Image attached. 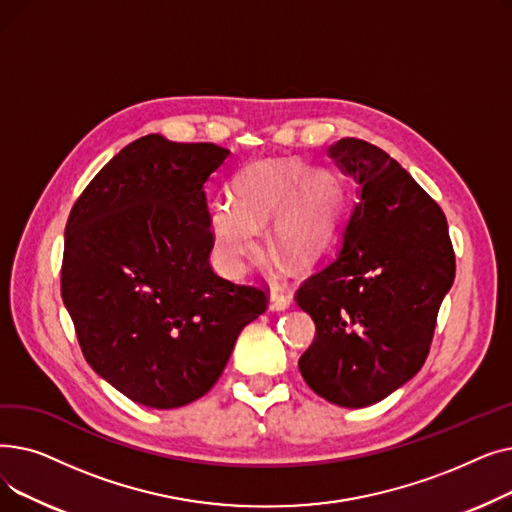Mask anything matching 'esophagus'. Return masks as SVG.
Wrapping results in <instances>:
<instances>
[{
    "label": "esophagus",
    "instance_id": "obj_1",
    "mask_svg": "<svg viewBox=\"0 0 512 512\" xmlns=\"http://www.w3.org/2000/svg\"><path fill=\"white\" fill-rule=\"evenodd\" d=\"M290 303H292L290 294H286V292H284L282 288H278V286L272 288V292H270V309H272V311H284V309L290 307Z\"/></svg>",
    "mask_w": 512,
    "mask_h": 512
}]
</instances>
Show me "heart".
<instances>
[{"label": "heart", "mask_w": 512, "mask_h": 512, "mask_svg": "<svg viewBox=\"0 0 512 512\" xmlns=\"http://www.w3.org/2000/svg\"><path fill=\"white\" fill-rule=\"evenodd\" d=\"M232 199L234 207H215L209 222L213 257L228 276H240L259 255L257 230L272 219V255L294 267L311 265L328 249L342 209L336 178L309 172L299 159L253 164L236 178Z\"/></svg>", "instance_id": "1"}]
</instances>
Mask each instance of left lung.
Instances as JSON below:
<instances>
[{"label": "left lung", "instance_id": "8db88e82", "mask_svg": "<svg viewBox=\"0 0 512 512\" xmlns=\"http://www.w3.org/2000/svg\"><path fill=\"white\" fill-rule=\"evenodd\" d=\"M328 155L353 176L359 203L336 259L297 292L317 332L299 369L321 398L361 409L423 367L454 251L438 203L386 151L346 137Z\"/></svg>", "mask_w": 512, "mask_h": 512}]
</instances>
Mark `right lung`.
<instances>
[{
    "instance_id": "obj_1",
    "label": "right lung",
    "mask_w": 512,
    "mask_h": 512,
    "mask_svg": "<svg viewBox=\"0 0 512 512\" xmlns=\"http://www.w3.org/2000/svg\"><path fill=\"white\" fill-rule=\"evenodd\" d=\"M230 151L147 134L126 145L74 203L62 299L97 375L149 409L207 394L265 292L209 265L205 184Z\"/></svg>"
}]
</instances>
